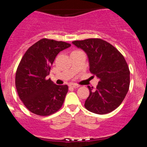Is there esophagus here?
Returning a JSON list of instances; mask_svg holds the SVG:
<instances>
[{"label":"esophagus","instance_id":"34e87169","mask_svg":"<svg viewBox=\"0 0 147 147\" xmlns=\"http://www.w3.org/2000/svg\"><path fill=\"white\" fill-rule=\"evenodd\" d=\"M70 86L71 87H72V88H79V87H80V85H76V84H70Z\"/></svg>","mask_w":147,"mask_h":147}]
</instances>
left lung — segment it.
Wrapping results in <instances>:
<instances>
[{
	"mask_svg": "<svg viewBox=\"0 0 147 147\" xmlns=\"http://www.w3.org/2000/svg\"><path fill=\"white\" fill-rule=\"evenodd\" d=\"M72 42L86 53L90 71L99 79L95 90L93 87L88 86L90 95L85 101V108L101 115L112 112L121 104L129 88L130 72L124 56L102 39L90 38Z\"/></svg>",
	"mask_w": 147,
	"mask_h": 147,
	"instance_id": "left-lung-1",
	"label": "left lung"
}]
</instances>
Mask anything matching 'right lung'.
Returning a JSON list of instances; mask_svg holds the SVG:
<instances>
[{
	"label": "right lung",
	"mask_w": 147,
	"mask_h": 147,
	"mask_svg": "<svg viewBox=\"0 0 147 147\" xmlns=\"http://www.w3.org/2000/svg\"><path fill=\"white\" fill-rule=\"evenodd\" d=\"M71 44L43 38L28 48L20 60L15 75V86L20 100L38 115H51L62 107L67 85H55L47 76L61 51Z\"/></svg>",
	"instance_id": "obj_1"
}]
</instances>
